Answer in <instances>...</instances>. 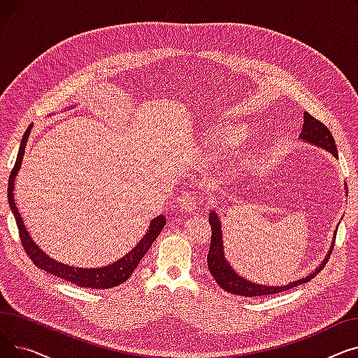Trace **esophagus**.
Returning <instances> with one entry per match:
<instances>
[{"label": "esophagus", "mask_w": 358, "mask_h": 358, "mask_svg": "<svg viewBox=\"0 0 358 358\" xmlns=\"http://www.w3.org/2000/svg\"><path fill=\"white\" fill-rule=\"evenodd\" d=\"M177 203L180 206V209L182 212H189V213H194L196 208H197V200L194 193H184L177 199Z\"/></svg>", "instance_id": "1"}]
</instances>
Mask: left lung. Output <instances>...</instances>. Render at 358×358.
I'll return each mask as SVG.
<instances>
[{"instance_id":"left-lung-1","label":"left lung","mask_w":358,"mask_h":358,"mask_svg":"<svg viewBox=\"0 0 358 358\" xmlns=\"http://www.w3.org/2000/svg\"><path fill=\"white\" fill-rule=\"evenodd\" d=\"M299 139L309 142L312 145H316V146L322 148V149H327L328 152H331L335 158H338L335 141L332 138V134L329 131V129L322 122H319L317 119L310 116L308 111H305V115H303V127H302V131H300ZM209 223L212 227V239H210V248H209V254H208L209 270H210L212 275L215 277L216 283L223 290H227L228 293H232V294H236V296L257 297V296L277 294V293H281V292L290 290L296 286L308 283V281H310L319 271H321L325 267V264L331 257V251L334 248V243H332L325 259L309 275L300 278V280H296V281H292V283H289L286 286H262V285H258V283H252V281L247 280L245 277L239 275L231 267L228 259L224 258L223 239H222L223 238L222 224H220V219H219L216 212L210 213Z\"/></svg>"}]
</instances>
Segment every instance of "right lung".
Returning a JSON list of instances; mask_svg holds the SVG:
<instances>
[{"instance_id": "add662e5", "label": "right lung", "mask_w": 358, "mask_h": 358, "mask_svg": "<svg viewBox=\"0 0 358 358\" xmlns=\"http://www.w3.org/2000/svg\"><path fill=\"white\" fill-rule=\"evenodd\" d=\"M30 130H31V124L27 127L26 134L23 135L14 168H13V171L8 178V203H10L11 212L15 217L18 234H20V239H22L24 251L27 252V255L30 257L34 266H37L39 268H42L56 277L64 278L72 285H77L80 287H90V289H111V287L120 286L131 274H134L135 268L138 267L143 255L148 252L150 245H152L154 241L161 234L162 228L166 223L165 216L159 215L155 219L150 220L149 229L146 231L143 238L136 243L135 248L130 252H127L123 258L117 259L116 262H113V264L99 267V268H81V267H72V266L64 264V262H59V261L50 258L46 252H43L39 248V245H36L34 241L29 235V232L24 227V222H23L20 213H18L15 201H14V181L18 174V169H20L22 162H23V155L26 150V143H27V139L30 135Z\"/></svg>"}]
</instances>
